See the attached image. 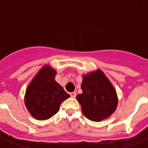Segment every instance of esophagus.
Returning <instances> with one entry per match:
<instances>
[{
	"instance_id": "obj_1",
	"label": "esophagus",
	"mask_w": 148,
	"mask_h": 148,
	"mask_svg": "<svg viewBox=\"0 0 148 148\" xmlns=\"http://www.w3.org/2000/svg\"><path fill=\"white\" fill-rule=\"evenodd\" d=\"M71 97L74 98V97H76V92H72V93H71Z\"/></svg>"
}]
</instances>
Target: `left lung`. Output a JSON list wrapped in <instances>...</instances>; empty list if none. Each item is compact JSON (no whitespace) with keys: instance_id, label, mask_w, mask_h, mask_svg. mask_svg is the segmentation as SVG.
Masks as SVG:
<instances>
[{"instance_id":"left-lung-1","label":"left lung","mask_w":148,"mask_h":148,"mask_svg":"<svg viewBox=\"0 0 148 148\" xmlns=\"http://www.w3.org/2000/svg\"><path fill=\"white\" fill-rule=\"evenodd\" d=\"M82 93L76 99L86 117L99 122L111 116L117 108L116 91L105 73L100 69L83 74Z\"/></svg>"}]
</instances>
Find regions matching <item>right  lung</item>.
<instances>
[{
    "instance_id": "add662e5",
    "label": "right lung",
    "mask_w": 148,
    "mask_h": 148,
    "mask_svg": "<svg viewBox=\"0 0 148 148\" xmlns=\"http://www.w3.org/2000/svg\"><path fill=\"white\" fill-rule=\"evenodd\" d=\"M56 70L44 65L27 86L24 104L31 116L45 121L57 113L62 101L70 97L62 86L55 81Z\"/></svg>"
}]
</instances>
